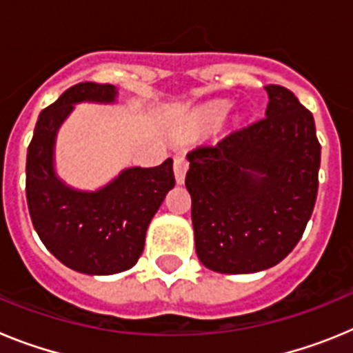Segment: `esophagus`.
<instances>
[{"label":"esophagus","mask_w":353,"mask_h":353,"mask_svg":"<svg viewBox=\"0 0 353 353\" xmlns=\"http://www.w3.org/2000/svg\"><path fill=\"white\" fill-rule=\"evenodd\" d=\"M173 170H174V179H176V183H183L185 180V173L189 170V161L185 159V155H176L173 162Z\"/></svg>","instance_id":"34e87169"}]
</instances>
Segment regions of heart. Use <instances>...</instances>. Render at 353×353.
Masks as SVG:
<instances>
[{"mask_svg":"<svg viewBox=\"0 0 353 353\" xmlns=\"http://www.w3.org/2000/svg\"><path fill=\"white\" fill-rule=\"evenodd\" d=\"M228 109H230V102L215 101V102H212V104H208L207 108H203V111H201V117H203V120H207V121L221 120V118L228 113Z\"/></svg>","mask_w":353,"mask_h":353,"instance_id":"obj_1","label":"heart"}]
</instances>
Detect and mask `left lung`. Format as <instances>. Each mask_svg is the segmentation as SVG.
Masks as SVG:
<instances>
[{
	"instance_id": "8db88e82",
	"label": "left lung",
	"mask_w": 353,
	"mask_h": 353,
	"mask_svg": "<svg viewBox=\"0 0 353 353\" xmlns=\"http://www.w3.org/2000/svg\"><path fill=\"white\" fill-rule=\"evenodd\" d=\"M265 117L187 154L196 254L221 274L270 269L297 245L318 192L313 114L269 84Z\"/></svg>"
}]
</instances>
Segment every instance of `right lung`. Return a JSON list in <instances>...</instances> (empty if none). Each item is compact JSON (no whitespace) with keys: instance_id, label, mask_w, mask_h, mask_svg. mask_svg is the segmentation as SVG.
I'll use <instances>...</instances> for the list:
<instances>
[{"instance_id":"right-lung-1","label":"right lung","mask_w":353,"mask_h":353,"mask_svg":"<svg viewBox=\"0 0 353 353\" xmlns=\"http://www.w3.org/2000/svg\"><path fill=\"white\" fill-rule=\"evenodd\" d=\"M113 84L79 83L40 113L26 157V199L43 245L68 269L90 276L129 270L145 248L148 224L174 185L173 161L127 168L97 191H79L56 174L61 123L79 102L113 104Z\"/></svg>"}]
</instances>
